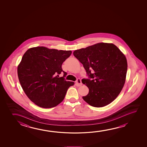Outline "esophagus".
<instances>
[{"instance_id": "1", "label": "esophagus", "mask_w": 147, "mask_h": 147, "mask_svg": "<svg viewBox=\"0 0 147 147\" xmlns=\"http://www.w3.org/2000/svg\"><path fill=\"white\" fill-rule=\"evenodd\" d=\"M76 84V86H78V87L82 86V82L81 80H80V78L77 79V80L76 81V84Z\"/></svg>"}]
</instances>
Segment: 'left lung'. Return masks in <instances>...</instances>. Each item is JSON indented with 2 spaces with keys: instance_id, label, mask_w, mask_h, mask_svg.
I'll return each mask as SVG.
<instances>
[{
  "instance_id": "left-lung-1",
  "label": "left lung",
  "mask_w": 147,
  "mask_h": 147,
  "mask_svg": "<svg viewBox=\"0 0 147 147\" xmlns=\"http://www.w3.org/2000/svg\"><path fill=\"white\" fill-rule=\"evenodd\" d=\"M83 65L88 79L82 82L89 89L82 96L91 106L100 108L110 104L118 96L125 83L127 61L113 43H98L74 51Z\"/></svg>"
}]
</instances>
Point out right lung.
<instances>
[{"label":"right lung","mask_w":147,"mask_h":147,"mask_svg":"<svg viewBox=\"0 0 147 147\" xmlns=\"http://www.w3.org/2000/svg\"><path fill=\"white\" fill-rule=\"evenodd\" d=\"M71 53L44 47L29 49L24 53L17 68L18 79L24 93L37 106L43 108L57 106L74 84L65 80L67 73L61 67ZM61 73L64 76L58 78Z\"/></svg>","instance_id":"obj_1"}]
</instances>
